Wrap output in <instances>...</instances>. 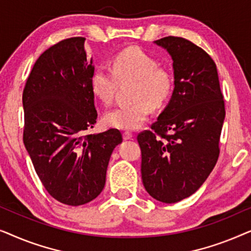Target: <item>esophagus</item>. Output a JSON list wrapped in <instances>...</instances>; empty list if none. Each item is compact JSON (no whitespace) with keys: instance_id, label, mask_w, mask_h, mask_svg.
I'll return each instance as SVG.
<instances>
[{"instance_id":"obj_1","label":"esophagus","mask_w":251,"mask_h":251,"mask_svg":"<svg viewBox=\"0 0 251 251\" xmlns=\"http://www.w3.org/2000/svg\"><path fill=\"white\" fill-rule=\"evenodd\" d=\"M133 137V133L130 132V131H125L123 132V139L128 140V139H131Z\"/></svg>"}]
</instances>
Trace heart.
<instances>
[{"mask_svg":"<svg viewBox=\"0 0 251 251\" xmlns=\"http://www.w3.org/2000/svg\"><path fill=\"white\" fill-rule=\"evenodd\" d=\"M126 82H132V102L108 112L105 122L113 128L135 130L147 121L152 108L159 109L169 100L174 90V75L144 50L128 48L115 54L112 68H96L90 77V88L99 100L109 105L119 83Z\"/></svg>","mask_w":251,"mask_h":251,"instance_id":"b5f03b06","label":"heart"}]
</instances>
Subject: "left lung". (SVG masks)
<instances>
[{
  "mask_svg": "<svg viewBox=\"0 0 251 251\" xmlns=\"http://www.w3.org/2000/svg\"><path fill=\"white\" fill-rule=\"evenodd\" d=\"M155 43L173 58L175 89L151 130L137 136L140 170L151 197L176 203L195 193L216 166L225 104L217 67L203 49L178 36Z\"/></svg>",
  "mask_w": 251,
  "mask_h": 251,
  "instance_id": "1",
  "label": "left lung"
}]
</instances>
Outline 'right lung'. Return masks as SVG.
<instances>
[{
  "label": "right lung",
  "mask_w": 251,
  "mask_h": 251,
  "mask_svg": "<svg viewBox=\"0 0 251 251\" xmlns=\"http://www.w3.org/2000/svg\"><path fill=\"white\" fill-rule=\"evenodd\" d=\"M84 40L70 37L44 51L23 92L24 144L48 193L67 205L100 194L109 157L122 142L118 129L87 133L98 113Z\"/></svg>",
  "instance_id": "right-lung-1"
}]
</instances>
